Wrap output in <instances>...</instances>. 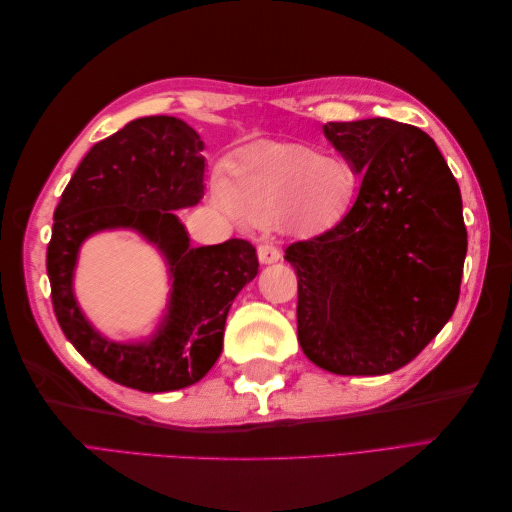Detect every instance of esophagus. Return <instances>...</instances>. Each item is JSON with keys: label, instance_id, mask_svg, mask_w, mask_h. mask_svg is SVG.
Segmentation results:
<instances>
[{"label": "esophagus", "instance_id": "esophagus-1", "mask_svg": "<svg viewBox=\"0 0 512 512\" xmlns=\"http://www.w3.org/2000/svg\"><path fill=\"white\" fill-rule=\"evenodd\" d=\"M282 258L280 247H275L273 243H260L258 245V260L262 265H271V262H277Z\"/></svg>", "mask_w": 512, "mask_h": 512}]
</instances>
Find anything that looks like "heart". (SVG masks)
Wrapping results in <instances>:
<instances>
[{"instance_id": "1", "label": "heart", "mask_w": 512, "mask_h": 512, "mask_svg": "<svg viewBox=\"0 0 512 512\" xmlns=\"http://www.w3.org/2000/svg\"><path fill=\"white\" fill-rule=\"evenodd\" d=\"M350 164L297 143H260L215 173L213 200L230 218L314 230L342 218L354 196Z\"/></svg>"}]
</instances>
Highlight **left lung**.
Here are the masks:
<instances>
[{
    "mask_svg": "<svg viewBox=\"0 0 512 512\" xmlns=\"http://www.w3.org/2000/svg\"><path fill=\"white\" fill-rule=\"evenodd\" d=\"M324 136L361 190L342 222L286 247L299 344L337 376L391 374L455 312L468 252L461 192L433 138L408 123L329 121Z\"/></svg>",
    "mask_w": 512,
    "mask_h": 512,
    "instance_id": "1",
    "label": "left lung"
}]
</instances>
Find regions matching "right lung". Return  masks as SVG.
<instances>
[{
    "mask_svg": "<svg viewBox=\"0 0 512 512\" xmlns=\"http://www.w3.org/2000/svg\"><path fill=\"white\" fill-rule=\"evenodd\" d=\"M203 141L188 123L158 115L130 121L89 149L61 194L46 250L53 309L61 331L106 378L145 393L185 389L218 361L228 309L258 273L250 241L192 247L175 215L205 194ZM128 227L163 252L174 284L167 314L145 343L100 336L73 297V267L82 241Z\"/></svg>",
    "mask_w": 512,
    "mask_h": 512,
    "instance_id": "add662e5",
    "label": "right lung"
}]
</instances>
